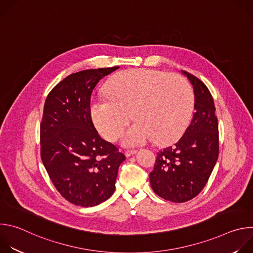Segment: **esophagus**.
I'll use <instances>...</instances> for the list:
<instances>
[{
  "label": "esophagus",
  "instance_id": "34e87169",
  "mask_svg": "<svg viewBox=\"0 0 253 253\" xmlns=\"http://www.w3.org/2000/svg\"><path fill=\"white\" fill-rule=\"evenodd\" d=\"M136 152H137L136 150H127V151H125V156L126 157H130V156L136 154Z\"/></svg>",
  "mask_w": 253,
  "mask_h": 253
}]
</instances>
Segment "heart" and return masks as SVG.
<instances>
[{
	"label": "heart",
	"instance_id": "heart-1",
	"mask_svg": "<svg viewBox=\"0 0 253 253\" xmlns=\"http://www.w3.org/2000/svg\"><path fill=\"white\" fill-rule=\"evenodd\" d=\"M106 93L91 102L93 124L104 138L114 141L132 113L136 122L121 139L127 147L142 145L151 138L159 144L178 139L194 105L192 89L184 78L149 69L121 72L108 83Z\"/></svg>",
	"mask_w": 253,
	"mask_h": 253
}]
</instances>
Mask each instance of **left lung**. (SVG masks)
Masks as SVG:
<instances>
[{"mask_svg":"<svg viewBox=\"0 0 253 253\" xmlns=\"http://www.w3.org/2000/svg\"><path fill=\"white\" fill-rule=\"evenodd\" d=\"M194 90V114L183 136L157 153L150 184L165 200L182 203L206 185L219 153L218 121L213 98L203 82L181 71Z\"/></svg>","mask_w":253,"mask_h":253,"instance_id":"8db88e82","label":"left lung"}]
</instances>
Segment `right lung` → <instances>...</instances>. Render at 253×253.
<instances>
[{
    "instance_id": "add662e5",
    "label": "right lung",
    "mask_w": 253,
    "mask_h": 253,
    "mask_svg": "<svg viewBox=\"0 0 253 253\" xmlns=\"http://www.w3.org/2000/svg\"><path fill=\"white\" fill-rule=\"evenodd\" d=\"M118 68L71 74L52 89L44 105L41 158L56 189L75 205L92 207L110 198L118 168L126 159L100 137L90 114L93 89Z\"/></svg>"
}]
</instances>
